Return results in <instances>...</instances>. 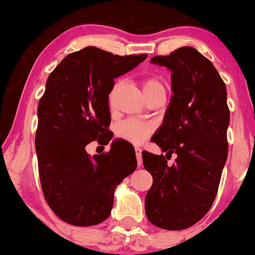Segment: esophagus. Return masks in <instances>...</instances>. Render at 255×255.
Here are the masks:
<instances>
[{
    "instance_id": "esophagus-1",
    "label": "esophagus",
    "mask_w": 255,
    "mask_h": 255,
    "mask_svg": "<svg viewBox=\"0 0 255 255\" xmlns=\"http://www.w3.org/2000/svg\"><path fill=\"white\" fill-rule=\"evenodd\" d=\"M141 152H142L141 148H140V147H135V154H136V159H137V165H139V166H141V164H142Z\"/></svg>"
}]
</instances>
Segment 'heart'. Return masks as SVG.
Returning a JSON list of instances; mask_svg holds the SVG:
<instances>
[{
  "mask_svg": "<svg viewBox=\"0 0 255 255\" xmlns=\"http://www.w3.org/2000/svg\"><path fill=\"white\" fill-rule=\"evenodd\" d=\"M141 85L146 97L158 91H164L163 83L156 77L144 78ZM152 131H153V127L150 124L136 119L124 120L119 122L115 127L116 136L134 145L142 144L151 135Z\"/></svg>",
  "mask_w": 255,
  "mask_h": 255,
  "instance_id": "b5f03b06",
  "label": "heart"
}]
</instances>
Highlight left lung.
<instances>
[{"mask_svg": "<svg viewBox=\"0 0 255 255\" xmlns=\"http://www.w3.org/2000/svg\"><path fill=\"white\" fill-rule=\"evenodd\" d=\"M151 62L170 69L174 92L152 141L177 158L168 165V157L142 152L153 178L145 212L158 228L183 230L209 212L217 195L228 157L227 87L211 61L192 46L154 56Z\"/></svg>", "mask_w": 255, "mask_h": 255, "instance_id": "obj_1", "label": "left lung"}]
</instances>
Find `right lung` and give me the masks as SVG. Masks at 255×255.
<instances>
[{"instance_id": "add662e5", "label": "right lung", "mask_w": 255, "mask_h": 255, "mask_svg": "<svg viewBox=\"0 0 255 255\" xmlns=\"http://www.w3.org/2000/svg\"><path fill=\"white\" fill-rule=\"evenodd\" d=\"M146 57L87 46L64 57L46 80L38 103V170L46 203L66 223L90 227L105 221L115 187L136 169L134 147L124 140L93 157L85 147L95 140L109 144L114 79Z\"/></svg>"}]
</instances>
